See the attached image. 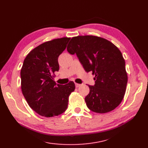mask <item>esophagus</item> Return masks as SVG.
I'll list each match as a JSON object with an SVG mask.
<instances>
[{
	"mask_svg": "<svg viewBox=\"0 0 148 148\" xmlns=\"http://www.w3.org/2000/svg\"><path fill=\"white\" fill-rule=\"evenodd\" d=\"M75 87H76V88H79V87H80V86H81V84H77V83H75Z\"/></svg>",
	"mask_w": 148,
	"mask_h": 148,
	"instance_id": "34e87169",
	"label": "esophagus"
}]
</instances>
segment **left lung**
Wrapping results in <instances>:
<instances>
[{"label": "left lung", "mask_w": 148, "mask_h": 148, "mask_svg": "<svg viewBox=\"0 0 148 148\" xmlns=\"http://www.w3.org/2000/svg\"><path fill=\"white\" fill-rule=\"evenodd\" d=\"M67 50L76 54L87 73L95 75V84L88 85L90 91L85 97L90 110L106 113L118 106L127 83L125 60L119 49L104 38L78 36L72 38Z\"/></svg>", "instance_id": "obj_1"}]
</instances>
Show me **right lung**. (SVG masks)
<instances>
[{
  "mask_svg": "<svg viewBox=\"0 0 148 148\" xmlns=\"http://www.w3.org/2000/svg\"><path fill=\"white\" fill-rule=\"evenodd\" d=\"M71 38L45 42L30 52L21 71V89L29 106L39 115L59 116L65 111L69 97L75 89L74 82L57 84L54 73L58 71V58Z\"/></svg>",
  "mask_w": 148,
  "mask_h": 148,
  "instance_id": "right-lung-1",
  "label": "right lung"
}]
</instances>
